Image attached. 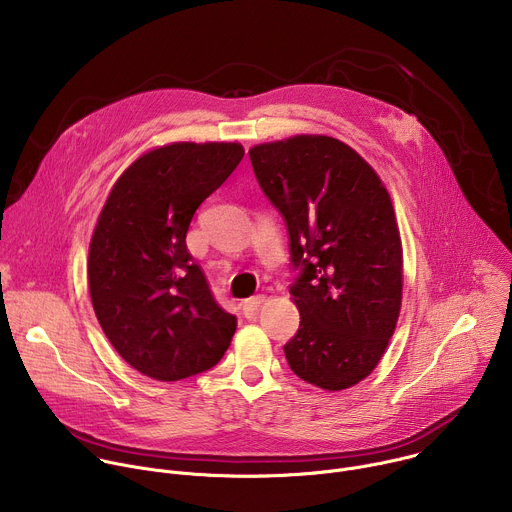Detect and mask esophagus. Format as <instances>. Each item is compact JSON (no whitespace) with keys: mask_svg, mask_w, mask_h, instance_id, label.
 <instances>
[{"mask_svg":"<svg viewBox=\"0 0 512 512\" xmlns=\"http://www.w3.org/2000/svg\"><path fill=\"white\" fill-rule=\"evenodd\" d=\"M263 302H265V296H255V298L245 300V302H243V314H245L247 318L255 316V312L259 310V306H261Z\"/></svg>","mask_w":512,"mask_h":512,"instance_id":"1","label":"esophagus"}]
</instances>
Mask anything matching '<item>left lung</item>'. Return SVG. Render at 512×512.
Returning <instances> with one entry per match:
<instances>
[{"instance_id": "8db88e82", "label": "left lung", "mask_w": 512, "mask_h": 512, "mask_svg": "<svg viewBox=\"0 0 512 512\" xmlns=\"http://www.w3.org/2000/svg\"><path fill=\"white\" fill-rule=\"evenodd\" d=\"M255 178L283 216L289 294L300 328L283 350L310 385L342 391L379 364L401 310L403 253L377 172L346 143L296 135L249 150Z\"/></svg>"}]
</instances>
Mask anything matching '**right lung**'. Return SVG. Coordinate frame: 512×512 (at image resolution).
I'll return each instance as SVG.
<instances>
[{"label":"right lung","mask_w":512,"mask_h":512,"mask_svg":"<svg viewBox=\"0 0 512 512\" xmlns=\"http://www.w3.org/2000/svg\"><path fill=\"white\" fill-rule=\"evenodd\" d=\"M239 143H170L115 182L91 239L89 289L119 356L145 377L212 369L237 330L186 247L196 208L243 160Z\"/></svg>","instance_id":"obj_1"}]
</instances>
